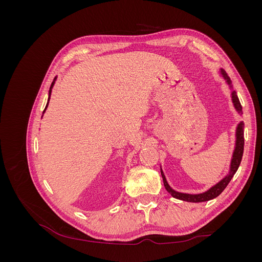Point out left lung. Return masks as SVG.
Here are the masks:
<instances>
[{"mask_svg":"<svg viewBox=\"0 0 262 262\" xmlns=\"http://www.w3.org/2000/svg\"><path fill=\"white\" fill-rule=\"evenodd\" d=\"M222 74L226 78L227 82L231 84V80H229V77L227 76V74L225 73L224 70H221ZM232 98H233V102L235 105V108L238 110L239 113H242V105L239 102L238 97H237L236 92L232 93ZM236 147L234 150V154H233V158H232V163H231V171H229L228 175L223 179L221 180L217 185H215L214 187H212L210 190H208L207 192L204 193H200V194H187V193H180L175 191V190H172L168 184L167 181H166V178L164 176V173L161 169V173H162V177H163V181H164V186L166 188V190L173 196L176 198V199L182 200V201H187V202H204V201H209L214 199V198H216L217 195H220L222 192H223V190L226 188V186L228 185V182L231 181V179L233 178V176L235 175V172L238 169L241 162H242V158H243V153H244V123L241 122L237 126V132H236Z\"/></svg>","mask_w":262,"mask_h":262,"instance_id":"8db88e82","label":"left lung"}]
</instances>
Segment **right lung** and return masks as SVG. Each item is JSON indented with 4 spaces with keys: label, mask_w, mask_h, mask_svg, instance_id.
Instances as JSON below:
<instances>
[{
    "label": "right lung",
    "mask_w": 262,
    "mask_h": 262,
    "mask_svg": "<svg viewBox=\"0 0 262 262\" xmlns=\"http://www.w3.org/2000/svg\"><path fill=\"white\" fill-rule=\"evenodd\" d=\"M53 84H54V82H52V84H51V87H50V94H51V89H52V86H53ZM47 105H48V104H47ZM47 107V106H46Z\"/></svg>",
    "instance_id": "obj_1"
}]
</instances>
